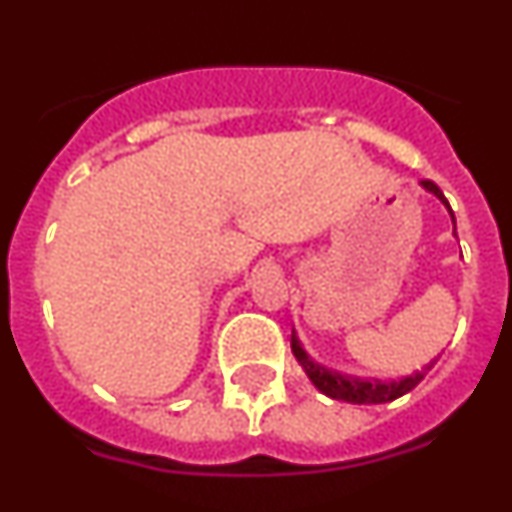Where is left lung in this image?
I'll return each mask as SVG.
<instances>
[{"mask_svg": "<svg viewBox=\"0 0 512 512\" xmlns=\"http://www.w3.org/2000/svg\"><path fill=\"white\" fill-rule=\"evenodd\" d=\"M421 184H423V189L430 191V194L438 196V199L443 201L450 211L448 199H445L443 191H440L433 181H421ZM450 216H453V211H450ZM453 226H455V216H453ZM291 351L318 391L326 393L328 398L358 403V406H361V403H388V401H396V398L406 396L408 391H413V388H416L418 383L426 378V373L430 371V368H433V363H428V366H423L421 371L411 373V376H406V378H398V381H366V378L346 376V373H338V371H331V368L318 366V363L311 361V356L303 351V346H301V341H298L296 333H291Z\"/></svg>", "mask_w": 512, "mask_h": 512, "instance_id": "obj_1", "label": "left lung"}]
</instances>
